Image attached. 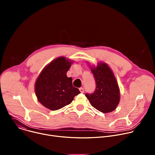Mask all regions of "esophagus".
<instances>
[{
    "instance_id": "34e87169",
    "label": "esophagus",
    "mask_w": 155,
    "mask_h": 155,
    "mask_svg": "<svg viewBox=\"0 0 155 155\" xmlns=\"http://www.w3.org/2000/svg\"><path fill=\"white\" fill-rule=\"evenodd\" d=\"M80 91L81 93H83L84 92V88L83 87H80Z\"/></svg>"
}]
</instances>
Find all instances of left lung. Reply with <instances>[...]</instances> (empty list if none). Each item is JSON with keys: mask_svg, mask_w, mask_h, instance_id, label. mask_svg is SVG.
Masks as SVG:
<instances>
[{"mask_svg": "<svg viewBox=\"0 0 155 155\" xmlns=\"http://www.w3.org/2000/svg\"><path fill=\"white\" fill-rule=\"evenodd\" d=\"M96 81V90L85 96L91 105L102 113L111 112L120 101V90L114 75L105 63L91 68Z\"/></svg>", "mask_w": 155, "mask_h": 155, "instance_id": "obj_1", "label": "left lung"}]
</instances>
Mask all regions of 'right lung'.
<instances>
[{
    "mask_svg": "<svg viewBox=\"0 0 155 155\" xmlns=\"http://www.w3.org/2000/svg\"><path fill=\"white\" fill-rule=\"evenodd\" d=\"M71 61L64 57L53 61L38 76L35 91L38 102L44 107L56 110L70 104L75 96L80 93L73 86L72 78L66 73L71 66Z\"/></svg>",
    "mask_w": 155,
    "mask_h": 155,
    "instance_id": "obj_1",
    "label": "right lung"
}]
</instances>
